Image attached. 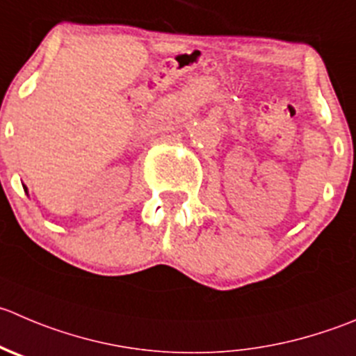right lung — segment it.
<instances>
[{"mask_svg": "<svg viewBox=\"0 0 356 356\" xmlns=\"http://www.w3.org/2000/svg\"><path fill=\"white\" fill-rule=\"evenodd\" d=\"M24 189H27V188H24Z\"/></svg>", "mask_w": 356, "mask_h": 356, "instance_id": "obj_1", "label": "right lung"}]
</instances>
